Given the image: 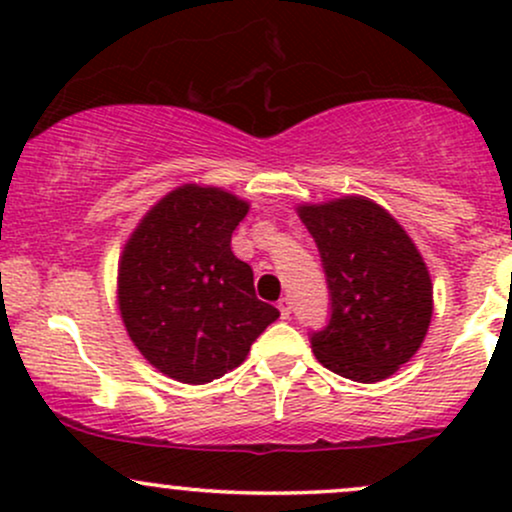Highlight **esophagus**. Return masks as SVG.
Here are the masks:
<instances>
[{
    "label": "esophagus",
    "mask_w": 512,
    "mask_h": 512,
    "mask_svg": "<svg viewBox=\"0 0 512 512\" xmlns=\"http://www.w3.org/2000/svg\"><path fill=\"white\" fill-rule=\"evenodd\" d=\"M279 313H281V317H284V320H289V317H291V301H289V298H281Z\"/></svg>",
    "instance_id": "1"
}]
</instances>
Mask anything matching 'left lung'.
Segmentation results:
<instances>
[{
  "mask_svg": "<svg viewBox=\"0 0 512 512\" xmlns=\"http://www.w3.org/2000/svg\"><path fill=\"white\" fill-rule=\"evenodd\" d=\"M330 289V322L310 334L332 373L378 383L419 351L433 315L431 276L399 223L366 197L303 204Z\"/></svg>",
  "mask_w": 512,
  "mask_h": 512,
  "instance_id": "1",
  "label": "left lung"
}]
</instances>
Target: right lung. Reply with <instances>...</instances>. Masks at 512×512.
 <instances>
[{"instance_id": "add662e5", "label": "right lung", "mask_w": 512, "mask_h": 512, "mask_svg": "<svg viewBox=\"0 0 512 512\" xmlns=\"http://www.w3.org/2000/svg\"><path fill=\"white\" fill-rule=\"evenodd\" d=\"M250 204L219 187L168 192L127 240L117 301L129 339L151 366L187 385L238 368L279 317L260 301L231 236Z\"/></svg>"}]
</instances>
